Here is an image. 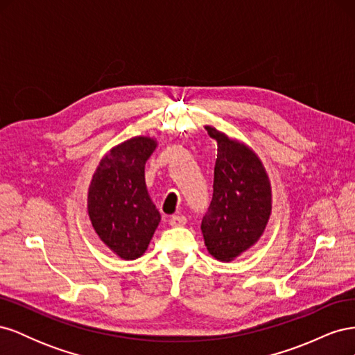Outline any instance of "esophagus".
<instances>
[{
	"label": "esophagus",
	"mask_w": 355,
	"mask_h": 355,
	"mask_svg": "<svg viewBox=\"0 0 355 355\" xmlns=\"http://www.w3.org/2000/svg\"><path fill=\"white\" fill-rule=\"evenodd\" d=\"M168 223L171 225V227H184V225L187 223V218L182 216V214H175V216H171L168 219Z\"/></svg>",
	"instance_id": "1"
}]
</instances>
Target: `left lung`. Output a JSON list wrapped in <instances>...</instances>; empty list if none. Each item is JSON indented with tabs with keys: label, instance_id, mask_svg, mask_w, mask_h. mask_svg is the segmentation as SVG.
I'll return each instance as SVG.
<instances>
[{
	"label": "left lung",
	"instance_id": "left-lung-1",
	"mask_svg": "<svg viewBox=\"0 0 355 355\" xmlns=\"http://www.w3.org/2000/svg\"><path fill=\"white\" fill-rule=\"evenodd\" d=\"M218 142L213 197L201 222L207 250L231 262L262 235L271 214V185L261 159L237 141L207 125Z\"/></svg>",
	"mask_w": 355,
	"mask_h": 355
}]
</instances>
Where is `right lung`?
<instances>
[{
    "instance_id": "1",
    "label": "right lung",
    "mask_w": 355,
    "mask_h": 355,
    "mask_svg": "<svg viewBox=\"0 0 355 355\" xmlns=\"http://www.w3.org/2000/svg\"><path fill=\"white\" fill-rule=\"evenodd\" d=\"M155 146L154 139L137 136L112 148L89 188L93 228L123 259L145 253L161 219L145 184V163Z\"/></svg>"
}]
</instances>
